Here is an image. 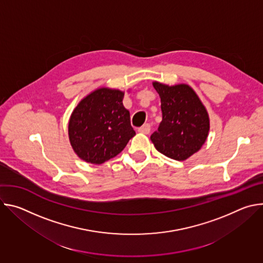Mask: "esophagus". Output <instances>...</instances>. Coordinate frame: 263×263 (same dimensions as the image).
Instances as JSON below:
<instances>
[{"mask_svg":"<svg viewBox=\"0 0 263 263\" xmlns=\"http://www.w3.org/2000/svg\"><path fill=\"white\" fill-rule=\"evenodd\" d=\"M149 131H151V126H149L148 124H144L143 126L138 128V132L141 134H148Z\"/></svg>","mask_w":263,"mask_h":263,"instance_id":"1","label":"esophagus"}]
</instances>
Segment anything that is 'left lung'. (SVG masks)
<instances>
[{"label": "left lung", "instance_id": "1", "mask_svg": "<svg viewBox=\"0 0 263 263\" xmlns=\"http://www.w3.org/2000/svg\"><path fill=\"white\" fill-rule=\"evenodd\" d=\"M153 86L161 100L162 122L151 140L164 156L184 161L206 142L210 121L206 107L187 84L167 85L157 81Z\"/></svg>", "mask_w": 263, "mask_h": 263}]
</instances>
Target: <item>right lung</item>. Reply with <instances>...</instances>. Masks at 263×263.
<instances>
[{
  "label": "right lung",
  "instance_id": "add662e5",
  "mask_svg": "<svg viewBox=\"0 0 263 263\" xmlns=\"http://www.w3.org/2000/svg\"><path fill=\"white\" fill-rule=\"evenodd\" d=\"M124 95L120 89L100 87L72 110L68 138L80 159L102 164L119 155L135 135L130 112L123 105Z\"/></svg>",
  "mask_w": 263,
  "mask_h": 263
}]
</instances>
